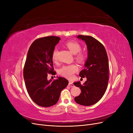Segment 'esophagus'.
<instances>
[{"label": "esophagus", "mask_w": 133, "mask_h": 133, "mask_svg": "<svg viewBox=\"0 0 133 133\" xmlns=\"http://www.w3.org/2000/svg\"><path fill=\"white\" fill-rule=\"evenodd\" d=\"M68 85L70 86V87H74V84H73V83H72L71 82H69V84H68Z\"/></svg>", "instance_id": "obj_1"}]
</instances>
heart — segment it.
Returning <instances> with one entry per match:
<instances>
[{
    "label": "heart",
    "instance_id": "b5f03b06",
    "mask_svg": "<svg viewBox=\"0 0 133 133\" xmlns=\"http://www.w3.org/2000/svg\"><path fill=\"white\" fill-rule=\"evenodd\" d=\"M65 45L68 49L72 54H75V59L79 62H82L85 59V55L84 54L79 53L81 50V46L80 44L75 41H70L65 44ZM58 50L57 49H54L52 53V59L54 61L57 60V55ZM78 68L75 64H70L63 66L60 69L59 73L60 75L66 78L71 79L73 76V74L78 71Z\"/></svg>",
    "mask_w": 133,
    "mask_h": 133
}]
</instances>
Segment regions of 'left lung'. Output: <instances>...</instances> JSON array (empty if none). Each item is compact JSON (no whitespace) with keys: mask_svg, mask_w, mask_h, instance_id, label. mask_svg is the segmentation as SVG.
<instances>
[{"mask_svg":"<svg viewBox=\"0 0 133 133\" xmlns=\"http://www.w3.org/2000/svg\"><path fill=\"white\" fill-rule=\"evenodd\" d=\"M76 38L85 42L88 58L84 69L79 74L81 78L86 77L87 81L83 85L80 82L74 83V85L82 91L74 100L80 105L90 106L99 101L107 90L109 80L108 58L105 48L94 38L82 35Z\"/></svg>","mask_w":133,"mask_h":133,"instance_id":"8db88e82","label":"left lung"}]
</instances>
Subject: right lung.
Segmentation results:
<instances>
[{
  "mask_svg": "<svg viewBox=\"0 0 133 133\" xmlns=\"http://www.w3.org/2000/svg\"><path fill=\"white\" fill-rule=\"evenodd\" d=\"M60 38L58 37L38 39L31 44L25 63L23 76L25 86L33 101L43 107L53 106L58 102L60 92L68 84V80L57 76L48 80V73L55 74L52 53Z\"/></svg>",
  "mask_w": 133,
  "mask_h": 133,
  "instance_id": "obj_1",
  "label": "right lung"
}]
</instances>
